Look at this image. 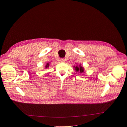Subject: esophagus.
Masks as SVG:
<instances>
[{
	"instance_id": "34e87169",
	"label": "esophagus",
	"mask_w": 127,
	"mask_h": 127,
	"mask_svg": "<svg viewBox=\"0 0 127 127\" xmlns=\"http://www.w3.org/2000/svg\"><path fill=\"white\" fill-rule=\"evenodd\" d=\"M60 61L61 62V63H64V62H65V59L64 58H62L60 59Z\"/></svg>"
}]
</instances>
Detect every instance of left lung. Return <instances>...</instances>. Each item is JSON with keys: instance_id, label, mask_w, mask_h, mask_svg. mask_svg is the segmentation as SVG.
Here are the masks:
<instances>
[{"instance_id": "left-lung-1", "label": "left lung", "mask_w": 127, "mask_h": 127, "mask_svg": "<svg viewBox=\"0 0 127 127\" xmlns=\"http://www.w3.org/2000/svg\"><path fill=\"white\" fill-rule=\"evenodd\" d=\"M74 68V70L76 71V72H79V73H82L84 72V68L82 67L81 64H79V66L76 65L75 66L73 67Z\"/></svg>"}]
</instances>
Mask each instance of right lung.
I'll return each mask as SVG.
<instances>
[{
  "instance_id": "right-lung-1",
  "label": "right lung",
  "mask_w": 127,
  "mask_h": 127,
  "mask_svg": "<svg viewBox=\"0 0 127 127\" xmlns=\"http://www.w3.org/2000/svg\"><path fill=\"white\" fill-rule=\"evenodd\" d=\"M49 63H47V64H46V65H45V69L48 68L49 67Z\"/></svg>"
}]
</instances>
